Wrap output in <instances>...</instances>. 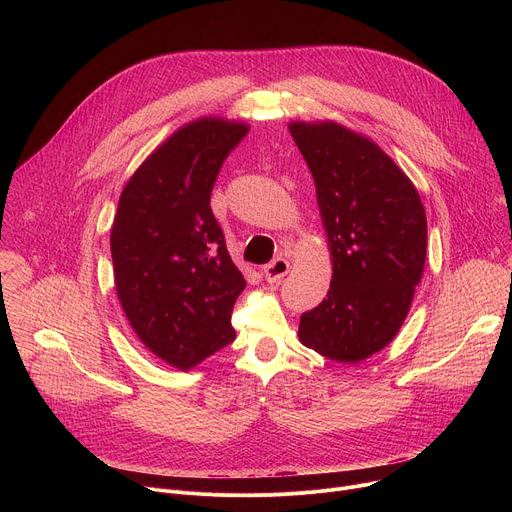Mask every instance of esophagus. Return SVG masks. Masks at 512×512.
Listing matches in <instances>:
<instances>
[{"instance_id": "obj_1", "label": "esophagus", "mask_w": 512, "mask_h": 512, "mask_svg": "<svg viewBox=\"0 0 512 512\" xmlns=\"http://www.w3.org/2000/svg\"><path fill=\"white\" fill-rule=\"evenodd\" d=\"M287 271H289V261H287L285 257H277V259H273L271 263H267V265L261 269L263 277H265L269 283H275V281L283 279V277L287 275Z\"/></svg>"}]
</instances>
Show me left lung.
<instances>
[{
  "instance_id": "left-lung-1",
  "label": "left lung",
  "mask_w": 512,
  "mask_h": 512,
  "mask_svg": "<svg viewBox=\"0 0 512 512\" xmlns=\"http://www.w3.org/2000/svg\"><path fill=\"white\" fill-rule=\"evenodd\" d=\"M316 184L332 255L326 298L300 318V342L338 362L383 350L407 318L421 281L427 221L405 172L336 121H291Z\"/></svg>"
}]
</instances>
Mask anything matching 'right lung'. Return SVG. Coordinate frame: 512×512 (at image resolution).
I'll return each instance as SVG.
<instances>
[{
    "mask_svg": "<svg viewBox=\"0 0 512 512\" xmlns=\"http://www.w3.org/2000/svg\"><path fill=\"white\" fill-rule=\"evenodd\" d=\"M249 125L202 117L172 133L125 184L111 229L121 308L150 352L188 371L235 340L247 281L233 263L210 192Z\"/></svg>",
    "mask_w": 512,
    "mask_h": 512,
    "instance_id": "right-lung-1",
    "label": "right lung"
}]
</instances>
